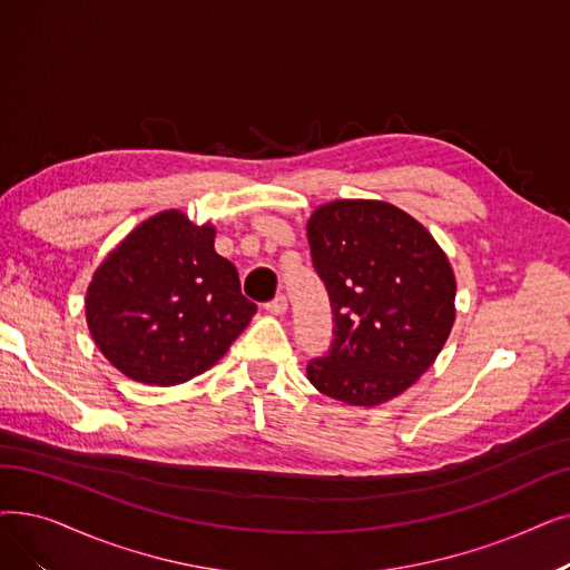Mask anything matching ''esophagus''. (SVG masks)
I'll return each instance as SVG.
<instances>
[{
    "label": "esophagus",
    "mask_w": 570,
    "mask_h": 570,
    "mask_svg": "<svg viewBox=\"0 0 570 570\" xmlns=\"http://www.w3.org/2000/svg\"><path fill=\"white\" fill-rule=\"evenodd\" d=\"M286 309H288V303H286V295H277V298H272L269 303H265V312H269V314H275V316L284 314Z\"/></svg>",
    "instance_id": "1"
}]
</instances>
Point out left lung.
Wrapping results in <instances>:
<instances>
[{
  "label": "left lung",
  "mask_w": 570,
  "mask_h": 570,
  "mask_svg": "<svg viewBox=\"0 0 570 570\" xmlns=\"http://www.w3.org/2000/svg\"><path fill=\"white\" fill-rule=\"evenodd\" d=\"M333 309L331 350L307 377L346 405H380L412 386L454 326L456 282L431 233L380 200H335L307 220Z\"/></svg>",
  "instance_id": "8db88e82"
}]
</instances>
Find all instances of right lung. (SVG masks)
Instances as JSON below:
<instances>
[{
    "label": "right lung",
    "mask_w": 570,
    "mask_h": 570,
    "mask_svg": "<svg viewBox=\"0 0 570 570\" xmlns=\"http://www.w3.org/2000/svg\"><path fill=\"white\" fill-rule=\"evenodd\" d=\"M216 230L169 209L139 224L97 267L86 293L100 352L135 382L175 386L203 375L246 328L256 305Z\"/></svg>",
    "instance_id": "obj_1"
}]
</instances>
